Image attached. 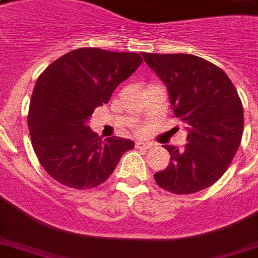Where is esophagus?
Wrapping results in <instances>:
<instances>
[{
  "instance_id": "1",
  "label": "esophagus",
  "mask_w": 258,
  "mask_h": 258,
  "mask_svg": "<svg viewBox=\"0 0 258 258\" xmlns=\"http://www.w3.org/2000/svg\"><path fill=\"white\" fill-rule=\"evenodd\" d=\"M137 146V149H143V150H149L153 147V143H150V142H142V141H138L135 143Z\"/></svg>"
}]
</instances>
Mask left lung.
I'll use <instances>...</instances> for the list:
<instances>
[{"instance_id": "1", "label": "left lung", "mask_w": 258, "mask_h": 258, "mask_svg": "<svg viewBox=\"0 0 258 258\" xmlns=\"http://www.w3.org/2000/svg\"><path fill=\"white\" fill-rule=\"evenodd\" d=\"M165 83L175 117L187 130V143L165 146L170 163L155 172V182L174 194H191L224 175L244 131V109L224 71L198 56L142 53Z\"/></svg>"}]
</instances>
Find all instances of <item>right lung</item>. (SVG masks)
Segmentation results:
<instances>
[{"label":"right lung","mask_w":258,"mask_h":258,"mask_svg":"<svg viewBox=\"0 0 258 258\" xmlns=\"http://www.w3.org/2000/svg\"><path fill=\"white\" fill-rule=\"evenodd\" d=\"M138 53L99 48L71 50L42 72L30 99L28 127L38 161L53 179L72 188L105 182L134 142L101 139L87 125L93 109L141 66Z\"/></svg>","instance_id":"right-lung-1"}]
</instances>
